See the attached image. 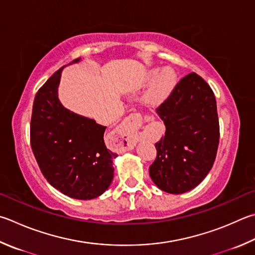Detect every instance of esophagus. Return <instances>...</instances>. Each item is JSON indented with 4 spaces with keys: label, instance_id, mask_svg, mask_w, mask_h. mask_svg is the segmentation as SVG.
Returning <instances> with one entry per match:
<instances>
[{
    "label": "esophagus",
    "instance_id": "esophagus-1",
    "mask_svg": "<svg viewBox=\"0 0 255 255\" xmlns=\"http://www.w3.org/2000/svg\"><path fill=\"white\" fill-rule=\"evenodd\" d=\"M140 118H141V116L139 114L130 115L127 118V120H126V126H128V127H136L138 120H139ZM143 118H145V120H152V119H154V117H152V115H150V114H146L145 117H143Z\"/></svg>",
    "mask_w": 255,
    "mask_h": 255
}]
</instances>
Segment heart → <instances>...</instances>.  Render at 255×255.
Listing matches in <instances>:
<instances>
[{"label":"heart","mask_w":255,"mask_h":255,"mask_svg":"<svg viewBox=\"0 0 255 255\" xmlns=\"http://www.w3.org/2000/svg\"><path fill=\"white\" fill-rule=\"evenodd\" d=\"M150 79H154L149 89L147 91V99L151 103H159L167 98L176 85V73L173 69L165 68L159 72L154 69L149 73Z\"/></svg>","instance_id":"b5f03b06"}]
</instances>
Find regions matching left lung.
I'll list each match as a JSON object with an SVG mask.
<instances>
[{
	"label": "left lung",
	"mask_w": 255,
	"mask_h": 255,
	"mask_svg": "<svg viewBox=\"0 0 255 255\" xmlns=\"http://www.w3.org/2000/svg\"><path fill=\"white\" fill-rule=\"evenodd\" d=\"M156 113L166 131L155 143L157 156L149 167L150 178L166 193L191 191L211 170L219 147L214 92L202 77L188 73Z\"/></svg>",
	"instance_id": "left-lung-1"
}]
</instances>
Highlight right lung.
<instances>
[{"instance_id":"right-lung-1","label":"right lung","mask_w":255,"mask_h":255,"mask_svg":"<svg viewBox=\"0 0 255 255\" xmlns=\"http://www.w3.org/2000/svg\"><path fill=\"white\" fill-rule=\"evenodd\" d=\"M79 59L72 63L79 62ZM62 68L36 92L30 125L34 157L50 185L76 200H92L114 178V154L105 145V126L64 108L58 98Z\"/></svg>"}]
</instances>
